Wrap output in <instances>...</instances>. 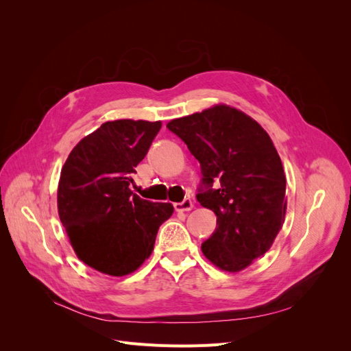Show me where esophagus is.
Returning a JSON list of instances; mask_svg holds the SVG:
<instances>
[{
  "instance_id": "34e87169",
  "label": "esophagus",
  "mask_w": 351,
  "mask_h": 351,
  "mask_svg": "<svg viewBox=\"0 0 351 351\" xmlns=\"http://www.w3.org/2000/svg\"><path fill=\"white\" fill-rule=\"evenodd\" d=\"M193 208V202L190 197H186L183 202H177V204H174V209L177 212H187Z\"/></svg>"
}]
</instances>
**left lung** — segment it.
I'll use <instances>...</instances> for the list:
<instances>
[{
    "label": "left lung",
    "mask_w": 351,
    "mask_h": 351,
    "mask_svg": "<svg viewBox=\"0 0 351 351\" xmlns=\"http://www.w3.org/2000/svg\"><path fill=\"white\" fill-rule=\"evenodd\" d=\"M167 129L199 161L196 199L217 215L202 252L228 272L249 267L272 246L285 217V176L271 137L249 115L226 105L176 119Z\"/></svg>",
    "instance_id": "1"
}]
</instances>
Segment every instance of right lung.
Instances as JSON below:
<instances>
[{
    "mask_svg": "<svg viewBox=\"0 0 351 351\" xmlns=\"http://www.w3.org/2000/svg\"><path fill=\"white\" fill-rule=\"evenodd\" d=\"M161 121L115 120L82 139L61 169L58 214L80 261L123 277L154 250L159 226L173 214L130 190L136 167L161 129Z\"/></svg>",
    "mask_w": 351,
    "mask_h": 351,
    "instance_id": "1",
    "label": "right lung"
}]
</instances>
